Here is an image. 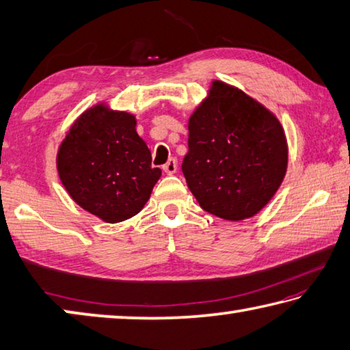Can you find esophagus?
Wrapping results in <instances>:
<instances>
[{
  "instance_id": "34e87169",
  "label": "esophagus",
  "mask_w": 350,
  "mask_h": 350,
  "mask_svg": "<svg viewBox=\"0 0 350 350\" xmlns=\"http://www.w3.org/2000/svg\"><path fill=\"white\" fill-rule=\"evenodd\" d=\"M163 171L167 174H174L177 171V161H176V159H170V161L163 165Z\"/></svg>"
}]
</instances>
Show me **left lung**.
Returning a JSON list of instances; mask_svg holds the SVG:
<instances>
[{
	"mask_svg": "<svg viewBox=\"0 0 350 350\" xmlns=\"http://www.w3.org/2000/svg\"><path fill=\"white\" fill-rule=\"evenodd\" d=\"M182 171L205 211L227 221L252 217L269 204L287 171V139L273 112L215 80L188 120Z\"/></svg>",
	"mask_w": 350,
	"mask_h": 350,
	"instance_id": "left-lung-1",
	"label": "left lung"
}]
</instances>
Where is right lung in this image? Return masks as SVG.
Instances as JSON below:
<instances>
[{
    "instance_id": "right-lung-1",
    "label": "right lung",
    "mask_w": 350,
    "mask_h": 350,
    "mask_svg": "<svg viewBox=\"0 0 350 350\" xmlns=\"http://www.w3.org/2000/svg\"><path fill=\"white\" fill-rule=\"evenodd\" d=\"M135 123L129 112L98 103L77 118L58 148V176L69 196L109 224L137 215L162 176Z\"/></svg>"
}]
</instances>
